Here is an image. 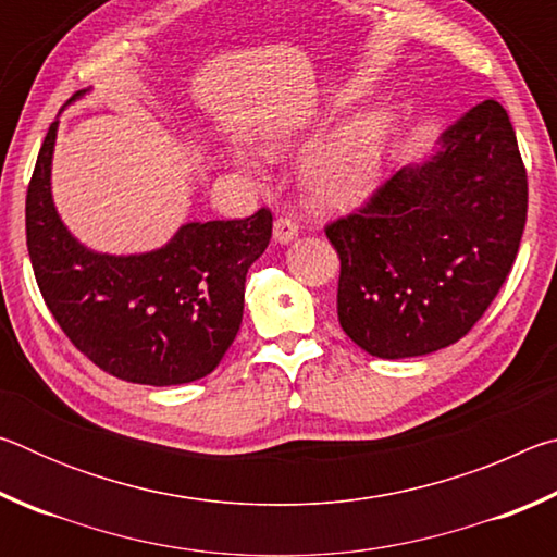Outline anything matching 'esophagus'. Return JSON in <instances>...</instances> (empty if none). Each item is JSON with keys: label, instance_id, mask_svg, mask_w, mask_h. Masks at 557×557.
Returning a JSON list of instances; mask_svg holds the SVG:
<instances>
[{"label": "esophagus", "instance_id": "34e87169", "mask_svg": "<svg viewBox=\"0 0 557 557\" xmlns=\"http://www.w3.org/2000/svg\"><path fill=\"white\" fill-rule=\"evenodd\" d=\"M299 233V223L292 219V215H280V219L275 221V231H272V235H275V243H289L295 240Z\"/></svg>", "mask_w": 557, "mask_h": 557}]
</instances>
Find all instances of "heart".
Masks as SVG:
<instances>
[{
    "label": "heart",
    "instance_id": "heart-1",
    "mask_svg": "<svg viewBox=\"0 0 557 557\" xmlns=\"http://www.w3.org/2000/svg\"><path fill=\"white\" fill-rule=\"evenodd\" d=\"M391 137L393 120L385 110L366 112L338 129L301 169L309 201L322 209L361 203L379 184Z\"/></svg>",
    "mask_w": 557,
    "mask_h": 557
}]
</instances>
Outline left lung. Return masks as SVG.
I'll use <instances>...</instances> for the list:
<instances>
[{"label": "left lung", "mask_w": 557, "mask_h": 557, "mask_svg": "<svg viewBox=\"0 0 557 557\" xmlns=\"http://www.w3.org/2000/svg\"><path fill=\"white\" fill-rule=\"evenodd\" d=\"M525 213L513 125L484 100L428 162L395 172L361 209L324 225L342 260L336 312L346 336L379 358L459 342L511 272Z\"/></svg>", "instance_id": "obj_1"}]
</instances>
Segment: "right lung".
<instances>
[{
    "label": "right lung",
    "mask_w": 557,
    "mask_h": 557,
    "mask_svg": "<svg viewBox=\"0 0 557 557\" xmlns=\"http://www.w3.org/2000/svg\"><path fill=\"white\" fill-rule=\"evenodd\" d=\"M55 129L51 122L26 191V245L49 312L81 354L120 381L182 385L209 375L240 329L245 275L270 243V209L186 223L145 256H100L55 213Z\"/></svg>",
    "instance_id": "add662e5"
}]
</instances>
